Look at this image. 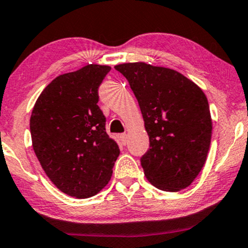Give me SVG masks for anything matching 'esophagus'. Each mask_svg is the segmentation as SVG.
I'll return each mask as SVG.
<instances>
[{
    "label": "esophagus",
    "mask_w": 248,
    "mask_h": 248,
    "mask_svg": "<svg viewBox=\"0 0 248 248\" xmlns=\"http://www.w3.org/2000/svg\"><path fill=\"white\" fill-rule=\"evenodd\" d=\"M121 140H122V144H123V145H126V143H127V135H126V133H122Z\"/></svg>",
    "instance_id": "1"
}]
</instances>
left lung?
Wrapping results in <instances>:
<instances>
[{
    "label": "left lung",
    "instance_id": "left-lung-1",
    "mask_svg": "<svg viewBox=\"0 0 248 248\" xmlns=\"http://www.w3.org/2000/svg\"><path fill=\"white\" fill-rule=\"evenodd\" d=\"M115 69L129 82L149 135L150 147L140 157L147 180L163 191L187 187L210 149L212 121L205 93L172 69L141 62Z\"/></svg>",
    "mask_w": 248,
    "mask_h": 248
}]
</instances>
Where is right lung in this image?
Segmentation results:
<instances>
[{"label":"right lung","instance_id":"obj_1","mask_svg":"<svg viewBox=\"0 0 248 248\" xmlns=\"http://www.w3.org/2000/svg\"><path fill=\"white\" fill-rule=\"evenodd\" d=\"M110 66L89 64L61 75L42 91L30 117L37 159L64 193L89 198L109 183L119 147L105 129L97 105Z\"/></svg>","mask_w":248,"mask_h":248}]
</instances>
